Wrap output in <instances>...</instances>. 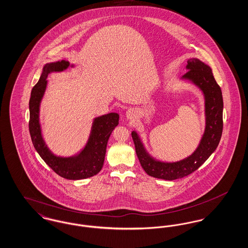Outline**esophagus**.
I'll use <instances>...</instances> for the list:
<instances>
[{
  "instance_id": "34e87169",
  "label": "esophagus",
  "mask_w": 248,
  "mask_h": 248,
  "mask_svg": "<svg viewBox=\"0 0 248 248\" xmlns=\"http://www.w3.org/2000/svg\"><path fill=\"white\" fill-rule=\"evenodd\" d=\"M125 116H126V118L128 119V120H134V119L137 117V111L135 109L130 108V109L126 111Z\"/></svg>"
}]
</instances>
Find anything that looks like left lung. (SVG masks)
<instances>
[{
  "label": "left lung",
  "instance_id": "obj_1",
  "mask_svg": "<svg viewBox=\"0 0 248 248\" xmlns=\"http://www.w3.org/2000/svg\"><path fill=\"white\" fill-rule=\"evenodd\" d=\"M187 73L180 81L194 84L204 98V131L199 145L188 157L176 161L165 162L154 158L148 152L140 134L132 131L136 153L144 171L151 177L174 180L186 177L202 165L216 151L220 141L223 129V98L219 85L217 83L210 66L196 58L188 59Z\"/></svg>",
  "mask_w": 248,
  "mask_h": 248
}]
</instances>
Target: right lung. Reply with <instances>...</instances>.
Here are the masks:
<instances>
[{
	"mask_svg": "<svg viewBox=\"0 0 248 248\" xmlns=\"http://www.w3.org/2000/svg\"><path fill=\"white\" fill-rule=\"evenodd\" d=\"M74 67L70 62L62 60L46 63L41 77L31 90L30 99L31 138L36 152L59 176L70 180H79L96 175L104 164L107 143L113 129L118 125L119 114L109 112L95 117L92 123L89 138L83 149L71 157H63L53 154L45 141L40 122V106L47 86L48 75L52 72L66 71Z\"/></svg>",
	"mask_w": 248,
	"mask_h": 248,
	"instance_id": "1",
	"label": "right lung"
}]
</instances>
